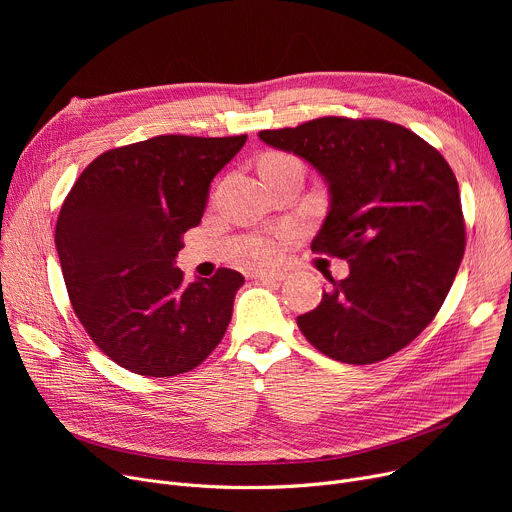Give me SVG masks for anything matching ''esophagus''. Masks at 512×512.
Masks as SVG:
<instances>
[{"mask_svg": "<svg viewBox=\"0 0 512 512\" xmlns=\"http://www.w3.org/2000/svg\"><path fill=\"white\" fill-rule=\"evenodd\" d=\"M253 278L261 282H284L286 274L280 270H255Z\"/></svg>", "mask_w": 512, "mask_h": 512, "instance_id": "1", "label": "esophagus"}]
</instances>
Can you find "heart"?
I'll use <instances>...</instances> for the list:
<instances>
[{
	"label": "heart",
	"mask_w": 512,
	"mask_h": 512,
	"mask_svg": "<svg viewBox=\"0 0 512 512\" xmlns=\"http://www.w3.org/2000/svg\"><path fill=\"white\" fill-rule=\"evenodd\" d=\"M292 164H299V161L290 157V155L274 153V155L263 159L261 168H284V166H292ZM274 253H276V245L272 240H259V242H255V247L251 249V255L255 259H270V257H274Z\"/></svg>",
	"instance_id": "1"
}]
</instances>
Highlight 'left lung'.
Segmentation results:
<instances>
[{"label": "left lung", "mask_w": 512, "mask_h": 512, "mask_svg": "<svg viewBox=\"0 0 512 512\" xmlns=\"http://www.w3.org/2000/svg\"><path fill=\"white\" fill-rule=\"evenodd\" d=\"M324 178L330 207L311 249L348 261L321 303L297 317L334 361L367 365L415 340L442 307L465 253V222L446 159L386 120L317 118L261 130Z\"/></svg>", "instance_id": "left-lung-1"}]
</instances>
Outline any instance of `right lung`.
I'll return each instance as SVG.
<instances>
[{
    "label": "right lung",
    "mask_w": 512,
    "mask_h": 512,
    "mask_svg": "<svg viewBox=\"0 0 512 512\" xmlns=\"http://www.w3.org/2000/svg\"><path fill=\"white\" fill-rule=\"evenodd\" d=\"M245 143L164 134L101 153L74 182L56 226L62 274L80 324L120 367L170 378L224 338L245 278L220 267L186 284L176 257Z\"/></svg>",
    "instance_id": "obj_1"
}]
</instances>
